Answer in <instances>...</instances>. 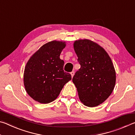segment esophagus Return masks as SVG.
Segmentation results:
<instances>
[{"instance_id":"esophagus-1","label":"esophagus","mask_w":135,"mask_h":135,"mask_svg":"<svg viewBox=\"0 0 135 135\" xmlns=\"http://www.w3.org/2000/svg\"><path fill=\"white\" fill-rule=\"evenodd\" d=\"M70 74H71V77H73V76H74V71H72V72H71V73H70Z\"/></svg>"}]
</instances>
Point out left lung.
<instances>
[{
	"mask_svg": "<svg viewBox=\"0 0 135 135\" xmlns=\"http://www.w3.org/2000/svg\"><path fill=\"white\" fill-rule=\"evenodd\" d=\"M73 46L81 65L73 78L79 98L85 106L97 107L107 99L115 87L113 63L105 50L93 41L77 40Z\"/></svg>",
	"mask_w": 135,
	"mask_h": 135,
	"instance_id": "8db88e82",
	"label": "left lung"
}]
</instances>
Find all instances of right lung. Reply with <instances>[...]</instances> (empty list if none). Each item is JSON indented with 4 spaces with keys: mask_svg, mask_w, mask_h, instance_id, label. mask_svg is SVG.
<instances>
[{
    "mask_svg": "<svg viewBox=\"0 0 135 135\" xmlns=\"http://www.w3.org/2000/svg\"><path fill=\"white\" fill-rule=\"evenodd\" d=\"M66 43L53 40L41 46L28 59L24 72L27 93L40 104L55 100L64 86L71 80L64 71V61L59 58Z\"/></svg>",
    "mask_w": 135,
    "mask_h": 135,
    "instance_id": "obj_1",
    "label": "right lung"
}]
</instances>
